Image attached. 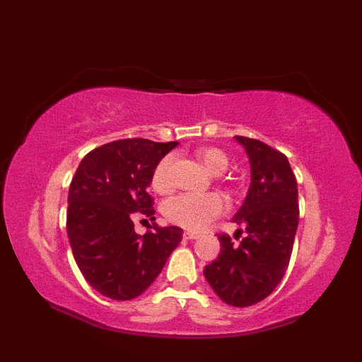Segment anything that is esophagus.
<instances>
[{
	"mask_svg": "<svg viewBox=\"0 0 362 362\" xmlns=\"http://www.w3.org/2000/svg\"><path fill=\"white\" fill-rule=\"evenodd\" d=\"M183 236H185L187 240H197V238H199V233H196V232H189V230H187V232L183 233Z\"/></svg>",
	"mask_w": 362,
	"mask_h": 362,
	"instance_id": "obj_1",
	"label": "esophagus"
}]
</instances>
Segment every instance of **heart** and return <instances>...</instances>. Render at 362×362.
Returning <instances> with one entry per match:
<instances>
[{
  "instance_id": "b5f03b06",
  "label": "heart",
  "mask_w": 362,
  "mask_h": 362,
  "mask_svg": "<svg viewBox=\"0 0 362 362\" xmlns=\"http://www.w3.org/2000/svg\"><path fill=\"white\" fill-rule=\"evenodd\" d=\"M196 158L206 168V171L218 175L228 166V157L224 151L210 146H201L194 151ZM173 156L161 158L153 168L151 185L153 191L165 194L173 188ZM226 210V202L216 193H180L168 199L163 213L168 221L189 230H202L210 222L221 216Z\"/></svg>"
}]
</instances>
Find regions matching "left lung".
I'll return each mask as SVG.
<instances>
[{"instance_id": "obj_1", "label": "left lung", "mask_w": 362, "mask_h": 362, "mask_svg": "<svg viewBox=\"0 0 362 362\" xmlns=\"http://www.w3.org/2000/svg\"><path fill=\"white\" fill-rule=\"evenodd\" d=\"M235 140L249 157L250 187L233 222L247 235L238 245L219 235V257L204 275L222 302L244 308L266 298L286 272L298 226V191L284 153L253 138Z\"/></svg>"}]
</instances>
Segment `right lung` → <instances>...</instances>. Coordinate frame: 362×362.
I'll list each match as a JSON object with an SVG mask.
<instances>
[{
    "mask_svg": "<svg viewBox=\"0 0 362 362\" xmlns=\"http://www.w3.org/2000/svg\"><path fill=\"white\" fill-rule=\"evenodd\" d=\"M177 141L127 138L88 152L68 193L66 232L76 263L99 294L130 300L148 289L182 241L180 227L135 233L134 216L151 219L153 168Z\"/></svg>",
    "mask_w": 362,
    "mask_h": 362,
    "instance_id": "obj_1",
    "label": "right lung"
}]
</instances>
